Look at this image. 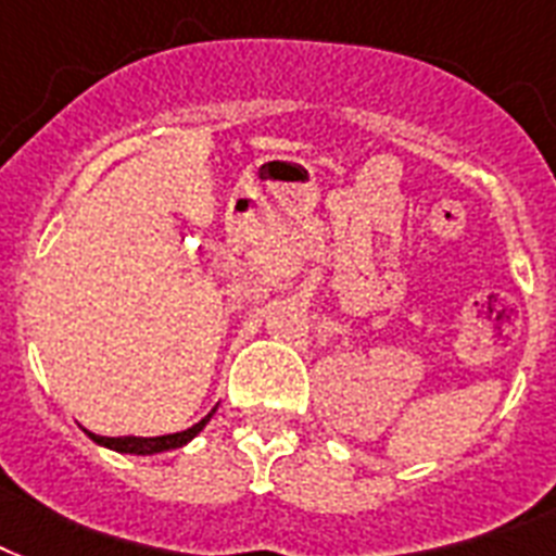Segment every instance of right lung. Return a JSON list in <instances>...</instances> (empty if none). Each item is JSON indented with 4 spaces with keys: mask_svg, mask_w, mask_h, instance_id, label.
I'll return each instance as SVG.
<instances>
[{
    "mask_svg": "<svg viewBox=\"0 0 556 556\" xmlns=\"http://www.w3.org/2000/svg\"><path fill=\"white\" fill-rule=\"evenodd\" d=\"M208 417H202L200 424H193L191 429H185V432H174V434H159V438H132V434H127V438H103V434H94L89 432V438H92L94 443H101V446H110V450H115V453H130V455H153V453H165V450H176V446H182V443H188L191 438H197V434L202 432V426L208 424Z\"/></svg>",
    "mask_w": 556,
    "mask_h": 556,
    "instance_id": "add662e5",
    "label": "right lung"
}]
</instances>
